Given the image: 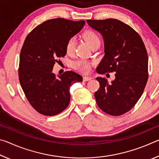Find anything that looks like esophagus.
Listing matches in <instances>:
<instances>
[{
	"instance_id": "34e87169",
	"label": "esophagus",
	"mask_w": 159,
	"mask_h": 159,
	"mask_svg": "<svg viewBox=\"0 0 159 159\" xmlns=\"http://www.w3.org/2000/svg\"><path fill=\"white\" fill-rule=\"evenodd\" d=\"M91 79H92V78L89 76H83V81H88V80H90Z\"/></svg>"
}]
</instances>
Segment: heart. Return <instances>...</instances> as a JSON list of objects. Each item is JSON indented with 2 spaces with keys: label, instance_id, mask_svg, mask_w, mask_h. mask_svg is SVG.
Masks as SVG:
<instances>
[{
  "label": "heart",
  "instance_id": "obj_1",
  "mask_svg": "<svg viewBox=\"0 0 159 159\" xmlns=\"http://www.w3.org/2000/svg\"><path fill=\"white\" fill-rule=\"evenodd\" d=\"M83 37L91 48L97 43H100V39L98 34L93 30H87L83 34ZM75 48V39L70 38L66 43V52L71 54L74 52ZM74 68L83 73H88L90 70V64L85 60H79L75 61L73 64Z\"/></svg>",
  "mask_w": 159,
  "mask_h": 159
}]
</instances>
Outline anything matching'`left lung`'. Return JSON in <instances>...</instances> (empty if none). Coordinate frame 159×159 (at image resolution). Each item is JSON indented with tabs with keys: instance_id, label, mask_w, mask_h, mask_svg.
<instances>
[{
	"instance_id": "8db88e82",
	"label": "left lung",
	"mask_w": 159,
	"mask_h": 159,
	"mask_svg": "<svg viewBox=\"0 0 159 159\" xmlns=\"http://www.w3.org/2000/svg\"><path fill=\"white\" fill-rule=\"evenodd\" d=\"M91 27L104 39V55L97 67L98 74L115 72L109 83L98 77L95 93L98 107L111 116H120L133 108L144 92L148 80V55L140 36L130 26L115 19L88 20Z\"/></svg>"
}]
</instances>
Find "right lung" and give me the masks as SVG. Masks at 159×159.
I'll return each instance as SVG.
<instances>
[{
    "label": "right lung",
    "instance_id": "right-lung-1",
    "mask_svg": "<svg viewBox=\"0 0 159 159\" xmlns=\"http://www.w3.org/2000/svg\"><path fill=\"white\" fill-rule=\"evenodd\" d=\"M85 21L56 18L44 21L26 36L21 48L19 79L32 107L45 116H55L69 104L70 86L83 78L72 71L55 76L52 69L66 55L68 40L80 31Z\"/></svg>",
    "mask_w": 159,
    "mask_h": 159
}]
</instances>
